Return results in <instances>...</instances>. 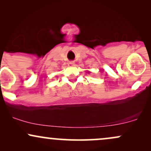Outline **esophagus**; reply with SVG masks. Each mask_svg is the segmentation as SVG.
Listing matches in <instances>:
<instances>
[{
  "label": "esophagus",
  "mask_w": 151,
  "mask_h": 151,
  "mask_svg": "<svg viewBox=\"0 0 151 151\" xmlns=\"http://www.w3.org/2000/svg\"><path fill=\"white\" fill-rule=\"evenodd\" d=\"M68 65L70 66V67H73V66H74V62H73V61L69 62Z\"/></svg>",
  "instance_id": "34e87169"
}]
</instances>
